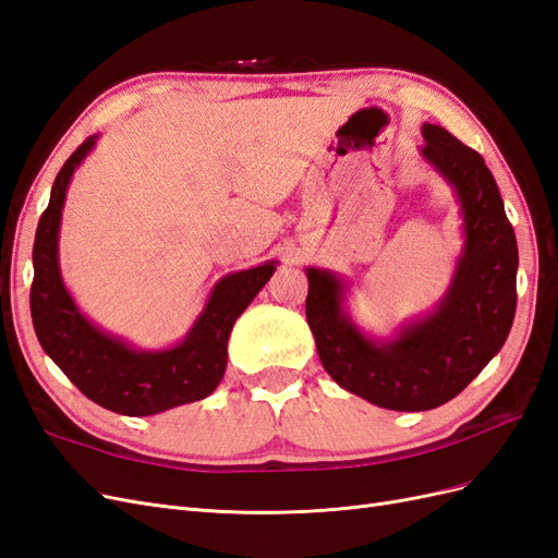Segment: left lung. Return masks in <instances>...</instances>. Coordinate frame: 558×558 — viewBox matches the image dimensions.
<instances>
[{
  "label": "left lung",
  "mask_w": 558,
  "mask_h": 558,
  "mask_svg": "<svg viewBox=\"0 0 558 558\" xmlns=\"http://www.w3.org/2000/svg\"><path fill=\"white\" fill-rule=\"evenodd\" d=\"M424 137L421 154L453 183L465 221L463 258L437 312L396 342L375 344L344 316L340 281L307 269L305 312L326 373L396 412L433 410L459 396L508 340L517 310V238L492 170L445 128L424 125Z\"/></svg>",
  "instance_id": "left-lung-1"
}]
</instances>
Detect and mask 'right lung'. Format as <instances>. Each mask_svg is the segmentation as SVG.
<instances>
[{
    "mask_svg": "<svg viewBox=\"0 0 558 558\" xmlns=\"http://www.w3.org/2000/svg\"><path fill=\"white\" fill-rule=\"evenodd\" d=\"M93 144L95 137H88L66 158L37 226L29 312L39 342L83 396L116 414L148 416L207 398L223 379L234 320L272 277L275 263L218 281L189 337L170 351H132L121 340L99 332L78 314L58 267V230L66 183Z\"/></svg>",
    "mask_w": 558,
    "mask_h": 558,
    "instance_id": "obj_1",
    "label": "right lung"
}]
</instances>
